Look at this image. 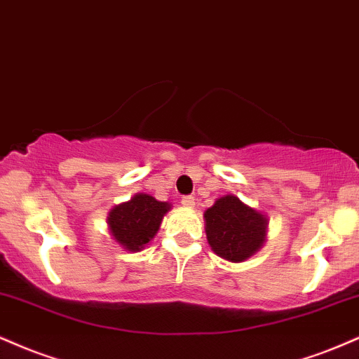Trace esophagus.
Wrapping results in <instances>:
<instances>
[{"mask_svg": "<svg viewBox=\"0 0 359 359\" xmlns=\"http://www.w3.org/2000/svg\"><path fill=\"white\" fill-rule=\"evenodd\" d=\"M181 205L187 206V208H193V206H195V198H193V196H183V198H181Z\"/></svg>", "mask_w": 359, "mask_h": 359, "instance_id": "obj_1", "label": "esophagus"}]
</instances>
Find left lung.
Instances as JSON below:
<instances>
[{"instance_id":"8db88e82","label":"left lung","mask_w":359,"mask_h":359,"mask_svg":"<svg viewBox=\"0 0 359 359\" xmlns=\"http://www.w3.org/2000/svg\"><path fill=\"white\" fill-rule=\"evenodd\" d=\"M267 217L225 195L205 212V231L212 250L229 262H243L262 248L267 237Z\"/></svg>"}]
</instances>
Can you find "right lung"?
I'll return each instance as SVG.
<instances>
[{
	"label": "right lung",
	"instance_id": "add662e5",
	"mask_svg": "<svg viewBox=\"0 0 359 359\" xmlns=\"http://www.w3.org/2000/svg\"><path fill=\"white\" fill-rule=\"evenodd\" d=\"M171 210L166 201L137 193L126 203L116 205L109 212L107 223L112 238L129 252H139L158 233L163 217Z\"/></svg>",
	"mask_w": 359,
	"mask_h": 359
}]
</instances>
